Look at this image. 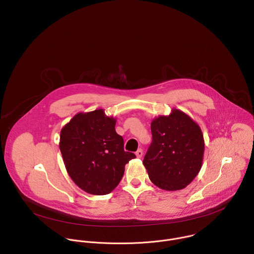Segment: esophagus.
I'll return each mask as SVG.
<instances>
[{
    "instance_id": "obj_1",
    "label": "esophagus",
    "mask_w": 254,
    "mask_h": 254,
    "mask_svg": "<svg viewBox=\"0 0 254 254\" xmlns=\"http://www.w3.org/2000/svg\"><path fill=\"white\" fill-rule=\"evenodd\" d=\"M135 154H136V156H137L138 158H141V157H142V155H143V151H142V149H138V150L135 152Z\"/></svg>"
}]
</instances>
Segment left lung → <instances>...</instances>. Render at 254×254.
Listing matches in <instances>:
<instances>
[{
    "label": "left lung",
    "mask_w": 254,
    "mask_h": 254,
    "mask_svg": "<svg viewBox=\"0 0 254 254\" xmlns=\"http://www.w3.org/2000/svg\"><path fill=\"white\" fill-rule=\"evenodd\" d=\"M151 133L143 159L150 181L167 191L185 188L202 167L205 143L200 127L188 115L173 109L169 116L152 121Z\"/></svg>",
    "instance_id": "left-lung-1"
}]
</instances>
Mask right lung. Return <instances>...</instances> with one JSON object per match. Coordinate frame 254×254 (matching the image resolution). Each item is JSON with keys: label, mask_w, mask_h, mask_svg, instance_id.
<instances>
[{"label": "right lung", "mask_w": 254, "mask_h": 254, "mask_svg": "<svg viewBox=\"0 0 254 254\" xmlns=\"http://www.w3.org/2000/svg\"><path fill=\"white\" fill-rule=\"evenodd\" d=\"M115 126L116 120L100 109L75 115L61 129L59 148L66 170L89 194L111 193L121 182L126 164L135 158L125 151Z\"/></svg>", "instance_id": "obj_1"}]
</instances>
